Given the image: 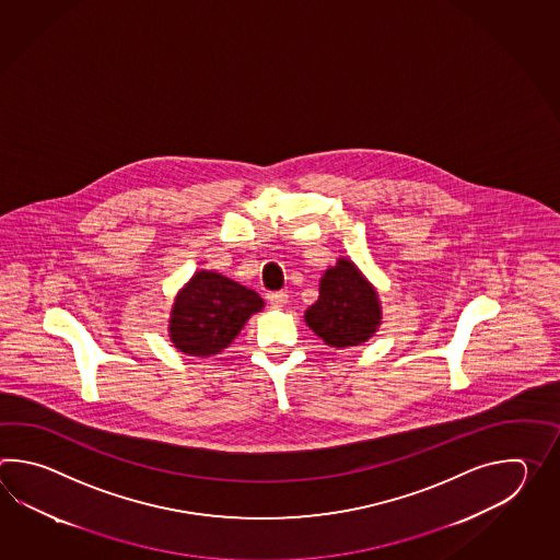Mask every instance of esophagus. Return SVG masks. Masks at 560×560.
<instances>
[{
	"instance_id": "34e87169",
	"label": "esophagus",
	"mask_w": 560,
	"mask_h": 560,
	"mask_svg": "<svg viewBox=\"0 0 560 560\" xmlns=\"http://www.w3.org/2000/svg\"><path fill=\"white\" fill-rule=\"evenodd\" d=\"M266 300H268V304L272 306V308H282V306H285V302H288V294L285 292H270L268 296H266Z\"/></svg>"
}]
</instances>
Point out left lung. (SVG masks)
Masks as SVG:
<instances>
[{"instance_id":"8db88e82","label":"left lung","mask_w":560,"mask_h":560,"mask_svg":"<svg viewBox=\"0 0 560 560\" xmlns=\"http://www.w3.org/2000/svg\"><path fill=\"white\" fill-rule=\"evenodd\" d=\"M310 330L332 348L366 342L378 330L381 302L352 260L340 258L320 280V296L304 314Z\"/></svg>"}]
</instances>
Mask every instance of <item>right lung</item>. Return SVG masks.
I'll use <instances>...</instances> for the list:
<instances>
[{"mask_svg": "<svg viewBox=\"0 0 560 560\" xmlns=\"http://www.w3.org/2000/svg\"><path fill=\"white\" fill-rule=\"evenodd\" d=\"M262 308V298L250 288L200 270L174 300L170 340L184 354L212 357L222 352L252 314Z\"/></svg>", "mask_w": 560, "mask_h": 560, "instance_id": "right-lung-1", "label": "right lung"}]
</instances>
